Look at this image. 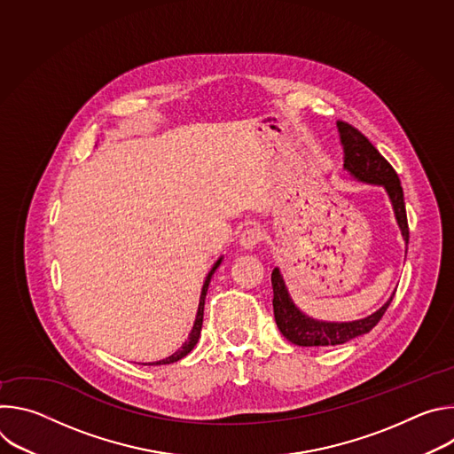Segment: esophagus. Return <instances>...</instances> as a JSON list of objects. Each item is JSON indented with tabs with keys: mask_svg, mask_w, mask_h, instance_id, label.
Instances as JSON below:
<instances>
[{
	"mask_svg": "<svg viewBox=\"0 0 454 454\" xmlns=\"http://www.w3.org/2000/svg\"><path fill=\"white\" fill-rule=\"evenodd\" d=\"M261 240H262V231L261 230H258V228H247L246 231H242V235L239 239V244H240L242 249L251 251V249L256 247V244L261 242Z\"/></svg>",
	"mask_w": 454,
	"mask_h": 454,
	"instance_id": "esophagus-1",
	"label": "esophagus"
}]
</instances>
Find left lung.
Segmentation results:
<instances>
[{
	"label": "left lung",
	"instance_id": "obj_1",
	"mask_svg": "<svg viewBox=\"0 0 454 454\" xmlns=\"http://www.w3.org/2000/svg\"><path fill=\"white\" fill-rule=\"evenodd\" d=\"M338 131H340V138L345 151L343 168L354 179L368 184H379L386 190L387 200H390L395 214V221L401 230V235L408 244L410 230H408V217H406V205H404V193H403V186L397 172L379 154V151L368 142V138L361 135L350 123L338 121ZM271 284H273V310H275L277 325L284 334V338H287L293 345H298V347L343 345L357 336L370 333L377 325L382 314L386 312L387 305L392 303L395 294L394 293L380 309H377L366 317L354 319V321H321L307 316L296 307L278 268H275L271 273Z\"/></svg>",
	"mask_w": 454,
	"mask_h": 454
}]
</instances>
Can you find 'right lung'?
Returning a JSON list of instances; mask_svg holds the SVG:
<instances>
[{
	"instance_id": "right-lung-1",
	"label": "right lung",
	"mask_w": 454,
	"mask_h": 454,
	"mask_svg": "<svg viewBox=\"0 0 454 454\" xmlns=\"http://www.w3.org/2000/svg\"><path fill=\"white\" fill-rule=\"evenodd\" d=\"M224 256H219L217 262L212 266V270L208 271L207 278H205V284H203V289H201V296H200V307H198V314H196V319H193V327L188 334V340L168 357L165 359H160V361H154V363H149V364H170V363H176L179 359H183L186 354H190V350L196 347V343L200 341V336H201V327H203V314H205V298H207V293H208V286H210V280L215 273V270L221 266ZM147 364V363H145Z\"/></svg>"
}]
</instances>
